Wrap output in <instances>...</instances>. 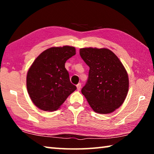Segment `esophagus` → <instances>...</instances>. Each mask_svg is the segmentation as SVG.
<instances>
[{"label": "esophagus", "mask_w": 154, "mask_h": 154, "mask_svg": "<svg viewBox=\"0 0 154 154\" xmlns=\"http://www.w3.org/2000/svg\"><path fill=\"white\" fill-rule=\"evenodd\" d=\"M81 88H82V85H81V83H78L77 85V90L79 91L81 90Z\"/></svg>", "instance_id": "1"}]
</instances>
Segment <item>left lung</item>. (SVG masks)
<instances>
[{"mask_svg":"<svg viewBox=\"0 0 154 154\" xmlns=\"http://www.w3.org/2000/svg\"><path fill=\"white\" fill-rule=\"evenodd\" d=\"M79 54L90 67L82 93L96 113H112L123 104L127 96L129 81L126 69L108 49L82 48Z\"/></svg>","mask_w":154,"mask_h":154,"instance_id":"left-lung-1","label":"left lung"}]
</instances>
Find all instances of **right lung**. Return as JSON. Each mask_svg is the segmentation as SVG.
Wrapping results in <instances>:
<instances>
[{"label": "right lung", "instance_id": "1", "mask_svg": "<svg viewBox=\"0 0 154 154\" xmlns=\"http://www.w3.org/2000/svg\"><path fill=\"white\" fill-rule=\"evenodd\" d=\"M75 54L74 47H54L43 51L31 65L26 87L31 100L38 108L56 111L77 89L70 82L65 68V62Z\"/></svg>", "mask_w": 154, "mask_h": 154}]
</instances>
